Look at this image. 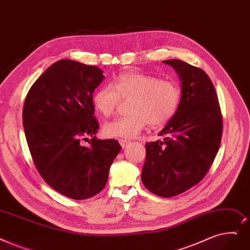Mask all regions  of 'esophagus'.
<instances>
[{"label":"esophagus","instance_id":"esophagus-1","mask_svg":"<svg viewBox=\"0 0 250 250\" xmlns=\"http://www.w3.org/2000/svg\"><path fill=\"white\" fill-rule=\"evenodd\" d=\"M129 143H131V141H128V140H124V139L119 140V144H121V146L123 148H125Z\"/></svg>","mask_w":250,"mask_h":250}]
</instances>
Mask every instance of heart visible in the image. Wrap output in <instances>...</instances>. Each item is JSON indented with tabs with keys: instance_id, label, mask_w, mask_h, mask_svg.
I'll return each instance as SVG.
<instances>
[{
	"instance_id": "heart-1",
	"label": "heart",
	"mask_w": 250,
	"mask_h": 250,
	"mask_svg": "<svg viewBox=\"0 0 250 250\" xmlns=\"http://www.w3.org/2000/svg\"><path fill=\"white\" fill-rule=\"evenodd\" d=\"M121 98L132 99L131 114L107 123L104 132L108 137L135 138L148 124L151 126L164 125L175 115L181 101V88L175 81L126 72L117 77L112 85L106 84L97 90L93 103L97 110L108 117L115 112Z\"/></svg>"
}]
</instances>
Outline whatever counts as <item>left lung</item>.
<instances>
[{"label":"left lung","instance_id":"1","mask_svg":"<svg viewBox=\"0 0 250 250\" xmlns=\"http://www.w3.org/2000/svg\"><path fill=\"white\" fill-rule=\"evenodd\" d=\"M181 80V101L159 133L162 141L146 143L141 179L161 197H172L199 183L218 153L223 119L214 86L202 69L179 59L162 61Z\"/></svg>","mask_w":250,"mask_h":250}]
</instances>
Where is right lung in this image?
Wrapping results in <instances>:
<instances>
[{
	"label": "right lung",
	"mask_w": 250,
	"mask_h": 250,
	"mask_svg": "<svg viewBox=\"0 0 250 250\" xmlns=\"http://www.w3.org/2000/svg\"><path fill=\"white\" fill-rule=\"evenodd\" d=\"M104 80L93 65L63 59L52 64L31 85L23 106V128L40 175L71 199L91 198L105 187L116 140H98L93 93ZM92 136L90 146L80 144Z\"/></svg>",
	"instance_id": "1"
}]
</instances>
